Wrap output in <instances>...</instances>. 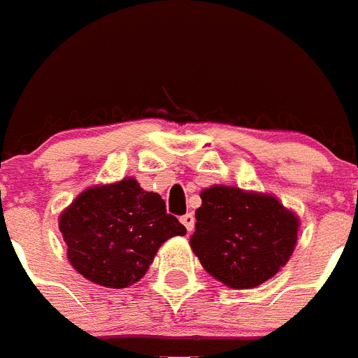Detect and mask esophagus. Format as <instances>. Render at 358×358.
Listing matches in <instances>:
<instances>
[{"label": "esophagus", "instance_id": "esophagus-1", "mask_svg": "<svg viewBox=\"0 0 358 358\" xmlns=\"http://www.w3.org/2000/svg\"><path fill=\"white\" fill-rule=\"evenodd\" d=\"M181 222H182V224H185V228H187L189 232H192V228H194V222H196L194 215H192V213L182 215V217H181Z\"/></svg>", "mask_w": 358, "mask_h": 358}]
</instances>
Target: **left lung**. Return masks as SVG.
Listing matches in <instances>:
<instances>
[{
  "label": "left lung",
  "instance_id": "left-lung-1",
  "mask_svg": "<svg viewBox=\"0 0 358 358\" xmlns=\"http://www.w3.org/2000/svg\"><path fill=\"white\" fill-rule=\"evenodd\" d=\"M200 196L190 247L215 279L232 289H252L291 259L298 219L273 196L219 185Z\"/></svg>",
  "mask_w": 358,
  "mask_h": 358
}]
</instances>
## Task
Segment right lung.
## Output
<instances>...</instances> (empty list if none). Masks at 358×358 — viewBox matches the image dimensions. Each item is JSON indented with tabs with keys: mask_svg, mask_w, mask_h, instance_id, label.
<instances>
[{
	"mask_svg": "<svg viewBox=\"0 0 358 358\" xmlns=\"http://www.w3.org/2000/svg\"><path fill=\"white\" fill-rule=\"evenodd\" d=\"M67 259L80 275L109 289H124L143 278L158 247L187 228L166 213L157 192L136 179L85 190L62 213Z\"/></svg>",
	"mask_w": 358,
	"mask_h": 358,
	"instance_id": "obj_1",
	"label": "right lung"
}]
</instances>
